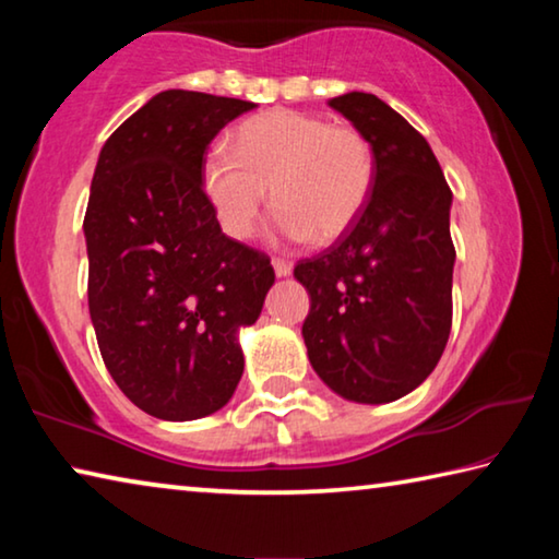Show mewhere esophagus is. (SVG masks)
<instances>
[{"mask_svg":"<svg viewBox=\"0 0 559 559\" xmlns=\"http://www.w3.org/2000/svg\"><path fill=\"white\" fill-rule=\"evenodd\" d=\"M271 263H273V271H276V276H278V278H286V276H290L293 266H290L288 261H283V259H273Z\"/></svg>","mask_w":559,"mask_h":559,"instance_id":"1","label":"esophagus"}]
</instances>
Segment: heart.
I'll use <instances>...</instances> for the list:
<instances>
[{"label":"heart","mask_w":559,"mask_h":559,"mask_svg":"<svg viewBox=\"0 0 559 559\" xmlns=\"http://www.w3.org/2000/svg\"><path fill=\"white\" fill-rule=\"evenodd\" d=\"M372 179L374 155L362 132L288 108L246 120L234 132V155L214 145L202 163L216 222L239 241L257 231L269 187L286 239L333 241L365 210Z\"/></svg>","instance_id":"1"}]
</instances>
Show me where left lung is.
Here are the masks:
<instances>
[{"label": "left lung", "mask_w": 559, "mask_h": 559, "mask_svg": "<svg viewBox=\"0 0 559 559\" xmlns=\"http://www.w3.org/2000/svg\"><path fill=\"white\" fill-rule=\"evenodd\" d=\"M328 106L372 145L374 179L343 236L293 271L310 296L302 340L337 396L386 404L427 380L447 347L453 197L427 140L384 100L353 91Z\"/></svg>", "instance_id": "left-lung-1"}]
</instances>
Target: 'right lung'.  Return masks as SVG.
<instances>
[{
	"label": "right lung",
	"mask_w": 559,
	"mask_h": 559,
	"mask_svg": "<svg viewBox=\"0 0 559 559\" xmlns=\"http://www.w3.org/2000/svg\"><path fill=\"white\" fill-rule=\"evenodd\" d=\"M253 108L169 88L100 147L83 219L91 323L122 394L157 419H202L231 400L239 335L276 281L266 253L222 231L202 187L216 132Z\"/></svg>",
	"instance_id": "right-lung-1"
}]
</instances>
